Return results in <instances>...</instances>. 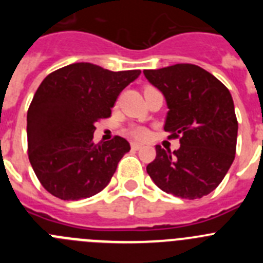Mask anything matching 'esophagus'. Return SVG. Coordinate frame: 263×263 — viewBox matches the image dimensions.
Segmentation results:
<instances>
[{"label":"esophagus","mask_w":263,"mask_h":263,"mask_svg":"<svg viewBox=\"0 0 263 263\" xmlns=\"http://www.w3.org/2000/svg\"><path fill=\"white\" fill-rule=\"evenodd\" d=\"M143 145H141V143H137V142H133L132 143V148L133 150H139V148H142Z\"/></svg>","instance_id":"1"}]
</instances>
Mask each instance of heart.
<instances>
[{"mask_svg": "<svg viewBox=\"0 0 263 263\" xmlns=\"http://www.w3.org/2000/svg\"><path fill=\"white\" fill-rule=\"evenodd\" d=\"M129 134L136 139H146L148 137V130L145 126L134 125L129 127Z\"/></svg>", "mask_w": 263, "mask_h": 263, "instance_id": "heart-1", "label": "heart"}]
</instances>
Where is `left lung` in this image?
<instances>
[{
    "mask_svg": "<svg viewBox=\"0 0 263 263\" xmlns=\"http://www.w3.org/2000/svg\"><path fill=\"white\" fill-rule=\"evenodd\" d=\"M143 73L166 97L164 132L180 142L173 154L155 146L157 157L146 167L147 174L174 196L194 200L211 194L236 154L238 122L231 92L212 73L188 63Z\"/></svg>",
    "mask_w": 263,
    "mask_h": 263,
    "instance_id": "1",
    "label": "left lung"
}]
</instances>
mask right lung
Returning a JSON list of instances; mask_svg holds the SVG:
<instances>
[{
	"mask_svg": "<svg viewBox=\"0 0 263 263\" xmlns=\"http://www.w3.org/2000/svg\"><path fill=\"white\" fill-rule=\"evenodd\" d=\"M139 73L73 63L42 81L27 110V154L51 195L80 200L108 185L130 145L118 136L96 145L95 124L110 117L118 95Z\"/></svg>",
	"mask_w": 263,
	"mask_h": 263,
	"instance_id": "right-lung-1",
	"label": "right lung"
}]
</instances>
